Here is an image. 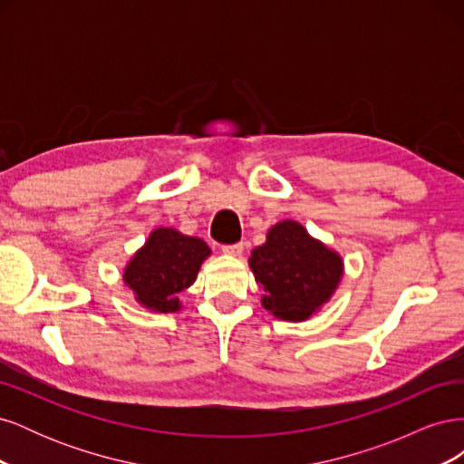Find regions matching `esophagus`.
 Masks as SVG:
<instances>
[{
    "label": "esophagus",
    "instance_id": "esophagus-1",
    "mask_svg": "<svg viewBox=\"0 0 464 464\" xmlns=\"http://www.w3.org/2000/svg\"><path fill=\"white\" fill-rule=\"evenodd\" d=\"M222 251L227 256H232V257H240L244 254V244H232V246H222Z\"/></svg>",
    "mask_w": 464,
    "mask_h": 464
}]
</instances>
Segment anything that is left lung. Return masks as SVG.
<instances>
[{
  "mask_svg": "<svg viewBox=\"0 0 464 464\" xmlns=\"http://www.w3.org/2000/svg\"><path fill=\"white\" fill-rule=\"evenodd\" d=\"M249 266L265 292V310L292 323L319 312L343 278V257L294 220L266 232V242L251 251Z\"/></svg>",
  "mask_w": 464,
  "mask_h": 464,
  "instance_id": "left-lung-1",
  "label": "left lung"
}]
</instances>
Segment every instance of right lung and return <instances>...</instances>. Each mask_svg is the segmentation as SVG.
<instances>
[{
    "instance_id": "add662e5",
    "label": "right lung",
    "mask_w": 464,
    "mask_h": 464,
    "mask_svg": "<svg viewBox=\"0 0 464 464\" xmlns=\"http://www.w3.org/2000/svg\"><path fill=\"white\" fill-rule=\"evenodd\" d=\"M208 256L210 247L201 237H191L174 228H157L125 265L123 283L147 310L178 312L181 307L178 294L195 283L201 263Z\"/></svg>"
}]
</instances>
